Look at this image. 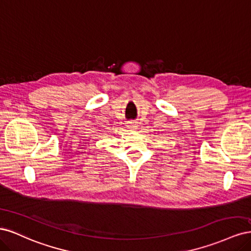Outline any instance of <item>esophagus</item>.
Wrapping results in <instances>:
<instances>
[{"label":"esophagus","mask_w":251,"mask_h":251,"mask_svg":"<svg viewBox=\"0 0 251 251\" xmlns=\"http://www.w3.org/2000/svg\"><path fill=\"white\" fill-rule=\"evenodd\" d=\"M127 127L135 128V127H137V124H136L135 121H128V123H127Z\"/></svg>","instance_id":"34e87169"}]
</instances>
